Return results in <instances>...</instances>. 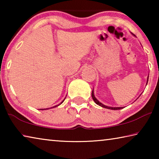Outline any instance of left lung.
<instances>
[{"label": "left lung", "mask_w": 159, "mask_h": 159, "mask_svg": "<svg viewBox=\"0 0 159 159\" xmlns=\"http://www.w3.org/2000/svg\"><path fill=\"white\" fill-rule=\"evenodd\" d=\"M133 36H134V35L133 34ZM148 79H149V76H148V78H147V82H148ZM92 98H93V100H94V102H95V103L98 104V105H99V106H100V107H103V108H106V109H112V110H118V109H123V107H107V106H106V105H104L103 104H102L101 102H99L98 99H96V98L95 97V95H94V92H93V91H92Z\"/></svg>", "instance_id": "obj_1"}]
</instances>
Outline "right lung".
<instances>
[{"mask_svg":"<svg viewBox=\"0 0 159 159\" xmlns=\"http://www.w3.org/2000/svg\"><path fill=\"white\" fill-rule=\"evenodd\" d=\"M64 101V100H63L62 102H61V103H60V104H61V103H62V102H63ZM60 104H58V105H56V106H55V107H52V108H54V107H57V106H59V105H60Z\"/></svg>","mask_w":159,"mask_h":159,"instance_id":"right-lung-1","label":"right lung"}]
</instances>
